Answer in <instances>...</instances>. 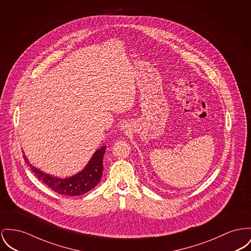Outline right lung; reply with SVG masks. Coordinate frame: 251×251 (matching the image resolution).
<instances>
[{
	"instance_id": "obj_1",
	"label": "right lung",
	"mask_w": 251,
	"mask_h": 251,
	"mask_svg": "<svg viewBox=\"0 0 251 251\" xmlns=\"http://www.w3.org/2000/svg\"><path fill=\"white\" fill-rule=\"evenodd\" d=\"M105 150L106 147L103 146L98 151H95L88 164L82 171L71 177L64 179L51 176L50 174L39 170L28 162L25 153L23 154L25 163L31 168L37 178L46 185H48L51 190L62 195L79 196L90 191L99 184L102 175V158Z\"/></svg>"
}]
</instances>
